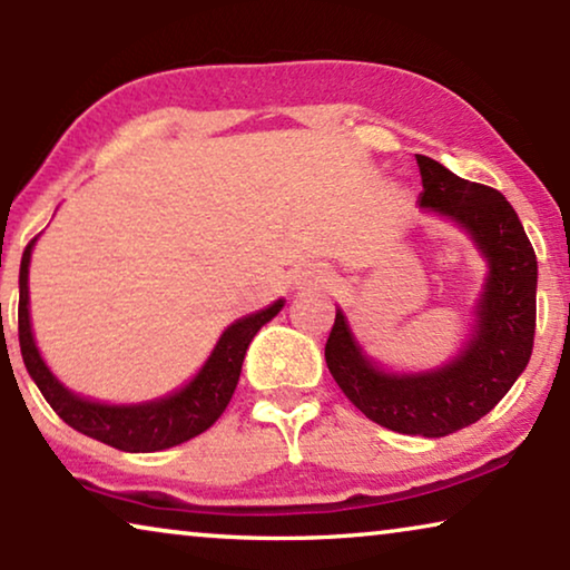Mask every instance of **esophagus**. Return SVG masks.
Masks as SVG:
<instances>
[{
  "instance_id": "34e87169",
  "label": "esophagus",
  "mask_w": 570,
  "mask_h": 570,
  "mask_svg": "<svg viewBox=\"0 0 570 570\" xmlns=\"http://www.w3.org/2000/svg\"><path fill=\"white\" fill-rule=\"evenodd\" d=\"M325 284V271L315 268V265H305L292 273V286L294 289H315V286Z\"/></svg>"
}]
</instances>
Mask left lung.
<instances>
[{
	"label": "left lung",
	"mask_w": 570,
	"mask_h": 570,
	"mask_svg": "<svg viewBox=\"0 0 570 570\" xmlns=\"http://www.w3.org/2000/svg\"><path fill=\"white\" fill-rule=\"evenodd\" d=\"M420 210L456 226L484 261L464 344L430 370H391L367 354L336 307L325 362L360 412L404 435L443 438L482 420L527 370L534 344L537 257L527 232L498 189L456 177L416 156Z\"/></svg>",
	"instance_id": "obj_1"
}]
</instances>
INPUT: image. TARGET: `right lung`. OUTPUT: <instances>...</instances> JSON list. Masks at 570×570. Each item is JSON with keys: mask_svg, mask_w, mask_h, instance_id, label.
I'll list each match as a JSON object with an SVG mask.
<instances>
[{"mask_svg": "<svg viewBox=\"0 0 570 570\" xmlns=\"http://www.w3.org/2000/svg\"><path fill=\"white\" fill-rule=\"evenodd\" d=\"M38 239V237H36ZM36 239H30L20 261V307H18V333L20 352L26 362L28 375L33 377L38 391L49 401V406L62 416V420L82 435L101 440L111 449L127 453H154L166 451L185 440L200 435L214 424L224 409L229 406L234 389L239 383L242 362H245L249 341L265 323L273 321L286 299L271 302L268 307L249 313L232 325H226L216 346L210 348L208 360L200 370L189 377L185 385L174 389L166 396L138 401V404H109V401H96L75 393L51 373L36 346L33 323H30V292L28 273L30 255H33Z\"/></svg>", "mask_w": 570, "mask_h": 570, "instance_id": "right-lung-1", "label": "right lung"}]
</instances>
